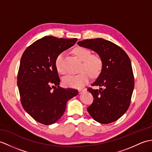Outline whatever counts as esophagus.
Returning a JSON list of instances; mask_svg holds the SVG:
<instances>
[{"instance_id": "obj_1", "label": "esophagus", "mask_w": 152, "mask_h": 152, "mask_svg": "<svg viewBox=\"0 0 152 152\" xmlns=\"http://www.w3.org/2000/svg\"><path fill=\"white\" fill-rule=\"evenodd\" d=\"M85 91H86V89H80L78 90V92H79V93H82L84 92Z\"/></svg>"}]
</instances>
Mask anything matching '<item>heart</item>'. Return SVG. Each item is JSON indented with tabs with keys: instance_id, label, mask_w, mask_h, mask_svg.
Instances as JSON below:
<instances>
[{
	"instance_id": "obj_1",
	"label": "heart",
	"mask_w": 152,
	"mask_h": 152,
	"mask_svg": "<svg viewBox=\"0 0 152 152\" xmlns=\"http://www.w3.org/2000/svg\"><path fill=\"white\" fill-rule=\"evenodd\" d=\"M72 53L82 61L80 65V72L77 75H69L63 78V84L65 87L72 88L82 87L89 82L90 75L91 77H96L100 75L103 67V61L100 56L91 54L89 49L78 47L73 49ZM55 66L58 71L64 75L65 68L64 66V52L60 53L55 60Z\"/></svg>"
}]
</instances>
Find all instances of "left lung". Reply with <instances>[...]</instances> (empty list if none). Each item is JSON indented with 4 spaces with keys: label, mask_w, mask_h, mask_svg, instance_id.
I'll list each match as a JSON object with an SVG mask.
<instances>
[{
    "label": "left lung",
    "mask_w": 152,
    "mask_h": 152,
    "mask_svg": "<svg viewBox=\"0 0 152 152\" xmlns=\"http://www.w3.org/2000/svg\"><path fill=\"white\" fill-rule=\"evenodd\" d=\"M77 45L97 52L103 61L100 74L91 84L103 88H88L94 100L87 111L101 124L115 122L125 113L131 103L135 80L129 56L119 46L102 38L86 39Z\"/></svg>",
    "instance_id": "8db88e82"
}]
</instances>
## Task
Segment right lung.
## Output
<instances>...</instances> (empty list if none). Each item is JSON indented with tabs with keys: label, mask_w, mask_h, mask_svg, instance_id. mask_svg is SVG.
Segmentation results:
<instances>
[{
	"label": "right lung",
	"mask_w": 152,
	"mask_h": 152,
	"mask_svg": "<svg viewBox=\"0 0 152 152\" xmlns=\"http://www.w3.org/2000/svg\"><path fill=\"white\" fill-rule=\"evenodd\" d=\"M77 40L46 36L28 47L21 57L17 74L21 104L41 124L57 122L64 113L66 102L78 93L76 89L59 86L60 79L55 66L58 55Z\"/></svg>",
	"instance_id": "1"
}]
</instances>
